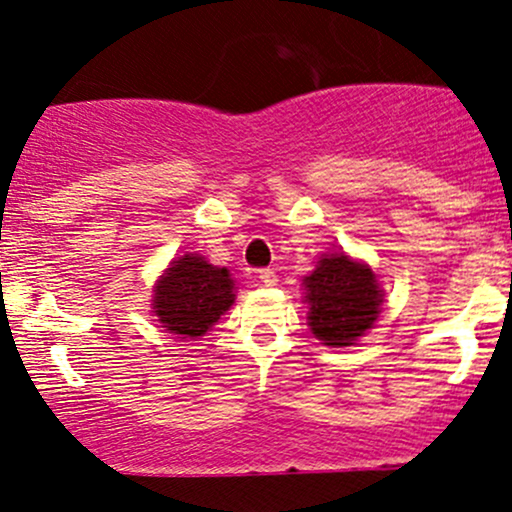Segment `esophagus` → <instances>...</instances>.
I'll return each instance as SVG.
<instances>
[{"mask_svg": "<svg viewBox=\"0 0 512 512\" xmlns=\"http://www.w3.org/2000/svg\"><path fill=\"white\" fill-rule=\"evenodd\" d=\"M260 282L265 287H275L277 285V275H275V270H270V267H267V270H260Z\"/></svg>", "mask_w": 512, "mask_h": 512, "instance_id": "34e87169", "label": "esophagus"}]
</instances>
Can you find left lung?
I'll use <instances>...</instances> for the list:
<instances>
[{"label": "left lung", "mask_w": 512, "mask_h": 512, "mask_svg": "<svg viewBox=\"0 0 512 512\" xmlns=\"http://www.w3.org/2000/svg\"><path fill=\"white\" fill-rule=\"evenodd\" d=\"M309 327L327 347H349L379 317L381 289L366 265L347 255H324L317 270L304 277Z\"/></svg>", "instance_id": "1"}]
</instances>
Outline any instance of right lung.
Listing matches in <instances>:
<instances>
[{
	"mask_svg": "<svg viewBox=\"0 0 512 512\" xmlns=\"http://www.w3.org/2000/svg\"><path fill=\"white\" fill-rule=\"evenodd\" d=\"M235 302L230 272L200 255L178 257L158 282L153 309L168 332L198 339Z\"/></svg>",
	"mask_w": 512,
	"mask_h": 512,
	"instance_id": "add662e5",
	"label": "right lung"
}]
</instances>
